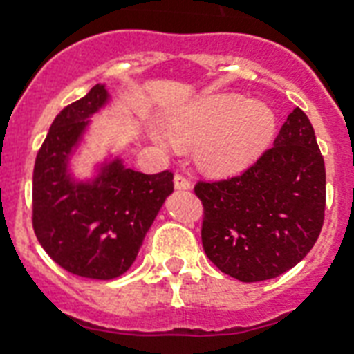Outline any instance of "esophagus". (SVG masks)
<instances>
[{"label":"esophagus","mask_w":354,"mask_h":354,"mask_svg":"<svg viewBox=\"0 0 354 354\" xmlns=\"http://www.w3.org/2000/svg\"><path fill=\"white\" fill-rule=\"evenodd\" d=\"M174 189H178V191H187V189H191V182L185 176H182V174H176L174 176Z\"/></svg>","instance_id":"34e87169"}]
</instances>
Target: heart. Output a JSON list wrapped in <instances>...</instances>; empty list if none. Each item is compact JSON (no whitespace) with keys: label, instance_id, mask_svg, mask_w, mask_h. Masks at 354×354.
<instances>
[{"label":"heart","instance_id":"1","mask_svg":"<svg viewBox=\"0 0 354 354\" xmlns=\"http://www.w3.org/2000/svg\"><path fill=\"white\" fill-rule=\"evenodd\" d=\"M277 130L272 106L235 93H213L189 102L171 119L169 133L180 147H196L204 171L227 176L244 171L268 149ZM154 141L160 136L150 132Z\"/></svg>","mask_w":354,"mask_h":354}]
</instances>
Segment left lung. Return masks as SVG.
<instances>
[{"label": "left lung", "mask_w": 354, "mask_h": 354, "mask_svg": "<svg viewBox=\"0 0 354 354\" xmlns=\"http://www.w3.org/2000/svg\"><path fill=\"white\" fill-rule=\"evenodd\" d=\"M202 244L224 274L242 283L274 279L318 241L325 211V163L314 128L294 108L274 141L241 176L200 182Z\"/></svg>", "instance_id": "obj_1"}]
</instances>
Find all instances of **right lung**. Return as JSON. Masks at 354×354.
Wrapping results in <instances>:
<instances>
[{
    "label": "right lung",
    "mask_w": 354,
    "mask_h": 354,
    "mask_svg": "<svg viewBox=\"0 0 354 354\" xmlns=\"http://www.w3.org/2000/svg\"><path fill=\"white\" fill-rule=\"evenodd\" d=\"M110 102L102 82L64 108L32 174V226L41 248L64 270L101 281L115 279L132 266L174 189L172 172L143 174L112 152L93 163L90 176L75 174V158L93 118Z\"/></svg>",
    "instance_id": "1"
}]
</instances>
